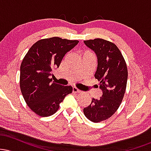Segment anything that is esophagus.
Listing matches in <instances>:
<instances>
[{
	"mask_svg": "<svg viewBox=\"0 0 151 151\" xmlns=\"http://www.w3.org/2000/svg\"><path fill=\"white\" fill-rule=\"evenodd\" d=\"M72 92L73 93H80L81 92V91L79 89H78L77 88H76V87H72Z\"/></svg>",
	"mask_w": 151,
	"mask_h": 151,
	"instance_id": "esophagus-1",
	"label": "esophagus"
}]
</instances>
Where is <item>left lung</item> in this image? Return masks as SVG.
Listing matches in <instances>:
<instances>
[{"label":"left lung","mask_w":151,"mask_h":151,"mask_svg":"<svg viewBox=\"0 0 151 151\" xmlns=\"http://www.w3.org/2000/svg\"><path fill=\"white\" fill-rule=\"evenodd\" d=\"M97 58V69L94 77L100 81L102 96L92 99L84 114L94 123L104 121L111 116L119 109L124 93L128 79V70L120 50L114 43L96 38L84 41Z\"/></svg>","instance_id":"8db88e82"}]
</instances>
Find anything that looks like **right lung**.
I'll list each match as a JSON object with an SVG mask.
<instances>
[{"label": "right lung", "mask_w": 151, "mask_h": 151, "mask_svg": "<svg viewBox=\"0 0 151 151\" xmlns=\"http://www.w3.org/2000/svg\"><path fill=\"white\" fill-rule=\"evenodd\" d=\"M79 42L54 37L37 41L30 48L20 65V86L24 99L32 111L42 117L52 115L72 91L71 86L52 81L53 69L60 67L66 53Z\"/></svg>", "instance_id": "1"}]
</instances>
